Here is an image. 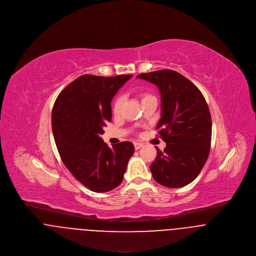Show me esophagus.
Here are the masks:
<instances>
[{"mask_svg": "<svg viewBox=\"0 0 256 256\" xmlns=\"http://www.w3.org/2000/svg\"><path fill=\"white\" fill-rule=\"evenodd\" d=\"M134 148H136V150H138L142 146V144H140V142H134Z\"/></svg>", "mask_w": 256, "mask_h": 256, "instance_id": "34e87169", "label": "esophagus"}]
</instances>
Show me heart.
Here are the masks:
<instances>
[{"label":"heart","instance_id":"obj_1","mask_svg":"<svg viewBox=\"0 0 256 256\" xmlns=\"http://www.w3.org/2000/svg\"><path fill=\"white\" fill-rule=\"evenodd\" d=\"M140 98H142V102H146L150 100H156V97L154 96V94L150 93V92H144L142 94H140ZM122 104V97L118 96L116 98L114 104H112V112L114 114H118L120 110V106Z\"/></svg>","mask_w":256,"mask_h":256}]
</instances>
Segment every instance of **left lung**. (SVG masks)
Wrapping results in <instances>:
<instances>
[{
    "label": "left lung",
    "instance_id": "obj_1",
    "mask_svg": "<svg viewBox=\"0 0 256 256\" xmlns=\"http://www.w3.org/2000/svg\"><path fill=\"white\" fill-rule=\"evenodd\" d=\"M136 78L155 84L161 94V118L156 126L166 142L150 165L154 180L169 188L193 182L208 159L212 118L201 91L180 73L164 69Z\"/></svg>",
    "mask_w": 256,
    "mask_h": 256
}]
</instances>
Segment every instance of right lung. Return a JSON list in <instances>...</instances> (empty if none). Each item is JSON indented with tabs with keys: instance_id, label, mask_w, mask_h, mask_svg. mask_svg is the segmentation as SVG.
Here are the masks:
<instances>
[{
	"instance_id": "obj_1",
	"label": "right lung",
	"mask_w": 256,
	"mask_h": 256,
	"mask_svg": "<svg viewBox=\"0 0 256 256\" xmlns=\"http://www.w3.org/2000/svg\"><path fill=\"white\" fill-rule=\"evenodd\" d=\"M132 76L82 75L58 95L52 108V132L59 155L71 174L93 192L118 187L134 152L130 142L108 148L101 138L112 120L110 102Z\"/></svg>"
}]
</instances>
